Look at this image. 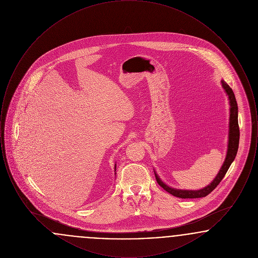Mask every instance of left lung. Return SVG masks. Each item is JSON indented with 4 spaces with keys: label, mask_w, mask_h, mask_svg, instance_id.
I'll list each match as a JSON object with an SVG mask.
<instances>
[{
    "label": "left lung",
    "mask_w": 258,
    "mask_h": 258,
    "mask_svg": "<svg viewBox=\"0 0 258 258\" xmlns=\"http://www.w3.org/2000/svg\"><path fill=\"white\" fill-rule=\"evenodd\" d=\"M222 87L225 90L226 94L228 95L229 98V102H230V119H229V140H228V150H227V155L224 160V163L221 166V170L218 173L217 177L215 180L207 185L206 187L199 189V190H183V189H176L169 187L168 185L162 183V181L159 178V176L155 173L156 175V180L158 184L160 186L169 192L173 197H179V198H200V197H205L211 194L217 185L220 184L223 177L225 176L226 172L228 168L230 167L231 163L233 162L234 159L237 155V151L239 147V138H240V130H239V123H238V106H237V101L235 98L232 89L227 85L224 81H221Z\"/></svg>",
    "instance_id": "8db88e82"
}]
</instances>
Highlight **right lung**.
<instances>
[{
    "instance_id": "right-lung-1",
    "label": "right lung",
    "mask_w": 258,
    "mask_h": 258,
    "mask_svg": "<svg viewBox=\"0 0 258 258\" xmlns=\"http://www.w3.org/2000/svg\"><path fill=\"white\" fill-rule=\"evenodd\" d=\"M115 167H116V166H115Z\"/></svg>"
}]
</instances>
